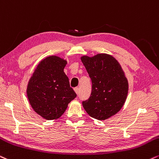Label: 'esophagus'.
<instances>
[{
  "label": "esophagus",
  "mask_w": 159,
  "mask_h": 159,
  "mask_svg": "<svg viewBox=\"0 0 159 159\" xmlns=\"http://www.w3.org/2000/svg\"><path fill=\"white\" fill-rule=\"evenodd\" d=\"M74 91H75V93H76V94H78V93H79V88L75 87L74 89Z\"/></svg>",
  "instance_id": "esophagus-1"
}]
</instances>
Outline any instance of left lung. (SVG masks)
<instances>
[{
    "mask_svg": "<svg viewBox=\"0 0 159 159\" xmlns=\"http://www.w3.org/2000/svg\"><path fill=\"white\" fill-rule=\"evenodd\" d=\"M81 60L92 81V93L84 108L89 116L106 120L119 112L127 99L129 84L121 64L112 55H83Z\"/></svg>",
    "mask_w": 159,
    "mask_h": 159,
    "instance_id": "8db88e82",
    "label": "left lung"
}]
</instances>
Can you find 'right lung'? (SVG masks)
<instances>
[{
    "label": "right lung",
    "instance_id": "1",
    "mask_svg": "<svg viewBox=\"0 0 159 159\" xmlns=\"http://www.w3.org/2000/svg\"><path fill=\"white\" fill-rule=\"evenodd\" d=\"M67 61L50 55L38 63L29 80L26 95L32 108L47 120L58 119L76 97L64 72Z\"/></svg>",
    "mask_w": 159,
    "mask_h": 159
}]
</instances>
